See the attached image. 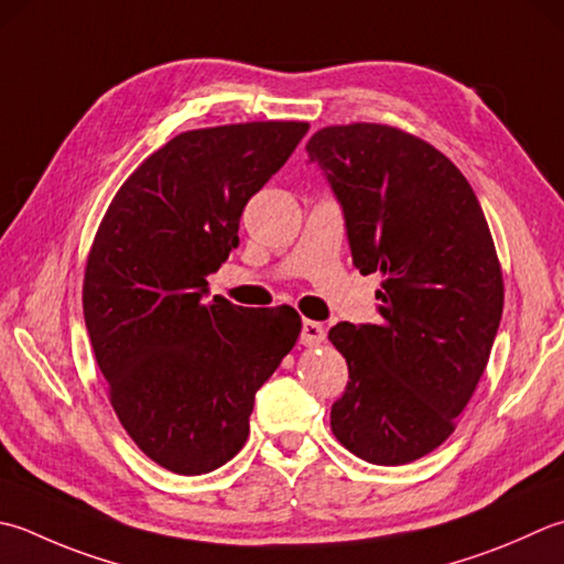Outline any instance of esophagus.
<instances>
[{"instance_id":"obj_1","label":"esophagus","mask_w":564,"mask_h":564,"mask_svg":"<svg viewBox=\"0 0 564 564\" xmlns=\"http://www.w3.org/2000/svg\"><path fill=\"white\" fill-rule=\"evenodd\" d=\"M301 341L305 347H317L325 341V325L315 323V319H305L303 323V333H301Z\"/></svg>"}]
</instances>
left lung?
<instances>
[{
    "instance_id": "8db88e82",
    "label": "left lung",
    "mask_w": 564,
    "mask_h": 564,
    "mask_svg": "<svg viewBox=\"0 0 564 564\" xmlns=\"http://www.w3.org/2000/svg\"><path fill=\"white\" fill-rule=\"evenodd\" d=\"M305 151L341 207L355 267L383 275L379 323L329 329L349 367L329 425L371 465H405L452 435L499 333L487 217L457 165L405 131L325 127Z\"/></svg>"
}]
</instances>
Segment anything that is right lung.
Wrapping results in <instances>:
<instances>
[{
  "label": "right lung",
  "mask_w": 564,
  "mask_h": 564,
  "mask_svg": "<svg viewBox=\"0 0 564 564\" xmlns=\"http://www.w3.org/2000/svg\"><path fill=\"white\" fill-rule=\"evenodd\" d=\"M307 129L185 131L129 175L97 229L83 285L95 359L129 437L175 474H207L245 447L253 395L301 337L289 305L205 297L251 195Z\"/></svg>",
  "instance_id": "obj_1"
}]
</instances>
